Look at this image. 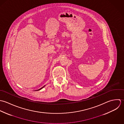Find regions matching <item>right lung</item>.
<instances>
[{"label":"right lung","mask_w":124,"mask_h":124,"mask_svg":"<svg viewBox=\"0 0 124 124\" xmlns=\"http://www.w3.org/2000/svg\"><path fill=\"white\" fill-rule=\"evenodd\" d=\"M44 87H45V86H43V87H42V88H40V89H39V90H37V91H39V90H41V89H42V88H44Z\"/></svg>","instance_id":"1"}]
</instances>
